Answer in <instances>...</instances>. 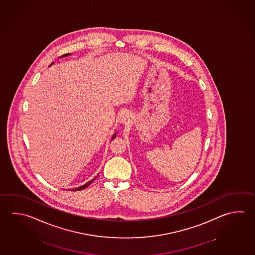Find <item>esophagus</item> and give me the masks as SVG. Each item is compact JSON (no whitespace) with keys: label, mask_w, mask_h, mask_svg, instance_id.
Returning <instances> with one entry per match:
<instances>
[{"label":"esophagus","mask_w":255,"mask_h":255,"mask_svg":"<svg viewBox=\"0 0 255 255\" xmlns=\"http://www.w3.org/2000/svg\"><path fill=\"white\" fill-rule=\"evenodd\" d=\"M132 121V116L129 112H125L121 116V122L122 124H129V122Z\"/></svg>","instance_id":"obj_1"}]
</instances>
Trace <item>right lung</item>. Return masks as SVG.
<instances>
[{
    "label": "right lung",
    "mask_w": 255,
    "mask_h": 255,
    "mask_svg": "<svg viewBox=\"0 0 255 255\" xmlns=\"http://www.w3.org/2000/svg\"><path fill=\"white\" fill-rule=\"evenodd\" d=\"M70 55H71V54H65V55H63V56H60V57H65V56H70ZM60 57H59V58H60ZM53 64H54V63H52L51 65H49V66H51V65H53ZM116 136L117 133H114V134L112 135V138H111V140H112V139L115 138ZM95 178H96V177H95ZM95 178H94V179H93L92 181H88L87 183H85L84 185L80 186V187H78V188H75V189H73V190H73V191H75V190H84V189H85L86 187H88V186L90 185V184H91V183H92V182H93V181H94V180H95Z\"/></svg>",
    "instance_id": "add662e5"
}]
</instances>
